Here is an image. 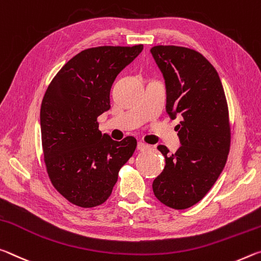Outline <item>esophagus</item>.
Segmentation results:
<instances>
[{"instance_id":"esophagus-1","label":"esophagus","mask_w":261,"mask_h":261,"mask_svg":"<svg viewBox=\"0 0 261 261\" xmlns=\"http://www.w3.org/2000/svg\"><path fill=\"white\" fill-rule=\"evenodd\" d=\"M138 149L140 151H148V150H150L151 147L149 146V144L144 143V142H139L138 143Z\"/></svg>"}]
</instances>
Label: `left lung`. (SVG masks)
<instances>
[{"mask_svg":"<svg viewBox=\"0 0 261 261\" xmlns=\"http://www.w3.org/2000/svg\"><path fill=\"white\" fill-rule=\"evenodd\" d=\"M153 59L166 85V112L177 125L181 147L165 157L152 182L153 194L173 209H186L206 195L227 163L231 142L229 110L220 76L201 53L180 46H153Z\"/></svg>","mask_w":261,"mask_h":261,"instance_id":"8db88e82","label":"left lung"}]
</instances>
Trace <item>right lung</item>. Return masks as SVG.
<instances>
[{
    "instance_id": "add662e5",
    "label": "right lung",
    "mask_w": 261,
    "mask_h": 261,
    "mask_svg": "<svg viewBox=\"0 0 261 261\" xmlns=\"http://www.w3.org/2000/svg\"><path fill=\"white\" fill-rule=\"evenodd\" d=\"M142 49L141 44L84 49L58 71L42 98L47 174L54 189L75 206L104 203L138 146L133 136L117 142L101 135L97 119L111 108L110 90L117 75Z\"/></svg>"
}]
</instances>
